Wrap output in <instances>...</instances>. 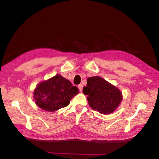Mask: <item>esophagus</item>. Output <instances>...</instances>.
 <instances>
[{
  "label": "esophagus",
  "mask_w": 159,
  "mask_h": 159,
  "mask_svg": "<svg viewBox=\"0 0 159 159\" xmlns=\"http://www.w3.org/2000/svg\"><path fill=\"white\" fill-rule=\"evenodd\" d=\"M78 89H80V91H82V89H83V85H82V84H80V85H78Z\"/></svg>",
  "instance_id": "34e87169"
}]
</instances>
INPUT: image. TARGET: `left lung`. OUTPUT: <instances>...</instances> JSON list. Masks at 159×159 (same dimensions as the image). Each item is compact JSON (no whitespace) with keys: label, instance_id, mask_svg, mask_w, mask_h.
<instances>
[{"label":"left lung","instance_id":"8db88e82","mask_svg":"<svg viewBox=\"0 0 159 159\" xmlns=\"http://www.w3.org/2000/svg\"><path fill=\"white\" fill-rule=\"evenodd\" d=\"M83 92L88 95L89 105L101 113L109 114L122 101L121 91L100 77H91L87 80Z\"/></svg>","mask_w":159,"mask_h":159}]
</instances>
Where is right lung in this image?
<instances>
[{
    "label": "right lung",
    "mask_w": 159,
    "mask_h": 159,
    "mask_svg": "<svg viewBox=\"0 0 159 159\" xmlns=\"http://www.w3.org/2000/svg\"><path fill=\"white\" fill-rule=\"evenodd\" d=\"M78 93V88L60 75L42 81L34 91L38 106L50 112L68 106L71 98Z\"/></svg>",
    "instance_id": "add662e5"
}]
</instances>
